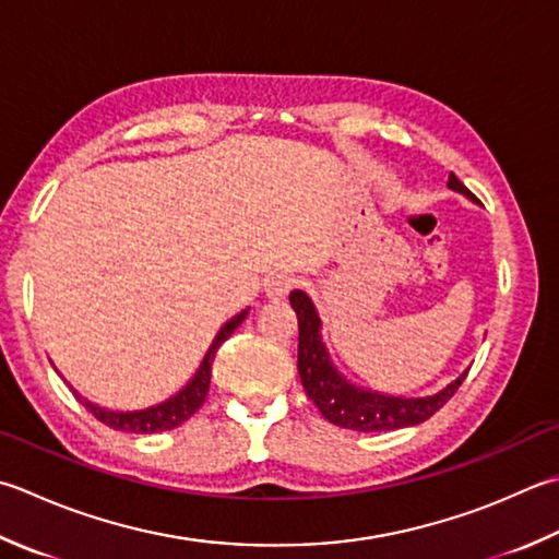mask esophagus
<instances>
[{
    "instance_id": "esophagus-1",
    "label": "esophagus",
    "mask_w": 559,
    "mask_h": 559,
    "mask_svg": "<svg viewBox=\"0 0 559 559\" xmlns=\"http://www.w3.org/2000/svg\"><path fill=\"white\" fill-rule=\"evenodd\" d=\"M295 283H298V281H295V276H290V273L278 271V273H271V276L264 278V290H266L269 298L283 300L293 290Z\"/></svg>"
}]
</instances>
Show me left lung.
<instances>
[{"label":"left lung","mask_w":559,"mask_h":559,"mask_svg":"<svg viewBox=\"0 0 559 559\" xmlns=\"http://www.w3.org/2000/svg\"><path fill=\"white\" fill-rule=\"evenodd\" d=\"M448 186H451L453 191H461L473 201H477L473 191H469L453 171L451 177H448ZM290 305L295 314H298V370L302 388L314 402V407L322 412V417L336 426H342V429L373 433L404 429V426H417L426 419H431L433 414L455 395V390L463 385V380L467 376L463 373L445 390L436 392L431 397H390L348 385L330 364V356H326V348L320 336V317H317L312 300L302 290H293Z\"/></svg>","instance_id":"1"}]
</instances>
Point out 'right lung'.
<instances>
[{
    "label": "right lung",
    "mask_w": 559,
    "mask_h": 559,
    "mask_svg": "<svg viewBox=\"0 0 559 559\" xmlns=\"http://www.w3.org/2000/svg\"><path fill=\"white\" fill-rule=\"evenodd\" d=\"M245 317H247V310L239 312L237 317H233V320H229L223 326V330L217 332L213 346L207 348V354L203 358L199 373L193 376V380L179 392V395H174L171 400L157 404V407H150V409H142V412H108V409L96 407V404H92V402L82 400L72 390L74 397L80 400L98 421L106 424V426H111V429H116V431L159 433V431L177 429V426H181L183 421H189L193 414L201 409V404L207 397V390H211V366H213V360H215L217 348H221L225 338L233 334L239 324H242Z\"/></svg>",
    "instance_id": "1"
}]
</instances>
